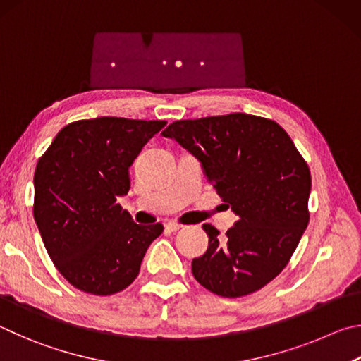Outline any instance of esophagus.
<instances>
[{
    "label": "esophagus",
    "mask_w": 361,
    "mask_h": 361,
    "mask_svg": "<svg viewBox=\"0 0 361 361\" xmlns=\"http://www.w3.org/2000/svg\"><path fill=\"white\" fill-rule=\"evenodd\" d=\"M164 226H166L168 231H179V230L182 228V224L174 222V220H171V222H168Z\"/></svg>",
    "instance_id": "34e87169"
}]
</instances>
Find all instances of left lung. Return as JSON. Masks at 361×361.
I'll return each mask as SVG.
<instances>
[{
  "label": "left lung",
  "mask_w": 361,
  "mask_h": 361,
  "mask_svg": "<svg viewBox=\"0 0 361 361\" xmlns=\"http://www.w3.org/2000/svg\"><path fill=\"white\" fill-rule=\"evenodd\" d=\"M203 164L239 220L220 239L211 224L204 255L192 262L201 286L224 298L257 292L281 274L309 224L311 171L274 120L233 112L176 120L163 131Z\"/></svg>",
  "instance_id": "obj_1"
}]
</instances>
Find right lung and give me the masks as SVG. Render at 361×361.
Listing matches in <instances>:
<instances>
[{"label":"right lung","mask_w":361,"mask_h":361,"mask_svg":"<svg viewBox=\"0 0 361 361\" xmlns=\"http://www.w3.org/2000/svg\"><path fill=\"white\" fill-rule=\"evenodd\" d=\"M164 120L98 117L59 131L35 171L33 216L60 274L85 293L107 296L136 279L163 225H137L117 198L130 166Z\"/></svg>","instance_id":"right-lung-1"}]
</instances>
